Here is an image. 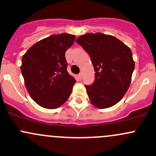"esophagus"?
Returning <instances> with one entry per match:
<instances>
[{"label":"esophagus","instance_id":"1","mask_svg":"<svg viewBox=\"0 0 156 156\" xmlns=\"http://www.w3.org/2000/svg\"><path fill=\"white\" fill-rule=\"evenodd\" d=\"M78 78H79V80L82 79V74H81V73L78 74Z\"/></svg>","mask_w":156,"mask_h":156}]
</instances>
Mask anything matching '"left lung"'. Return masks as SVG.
<instances>
[{"instance_id":"8db88e82","label":"left lung","mask_w":156,"mask_h":156,"mask_svg":"<svg viewBox=\"0 0 156 156\" xmlns=\"http://www.w3.org/2000/svg\"><path fill=\"white\" fill-rule=\"evenodd\" d=\"M90 55L95 80L85 85L92 104L108 108L119 102L131 83L134 69L132 51L123 42L101 33L87 34L76 39Z\"/></svg>"}]
</instances>
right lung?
<instances>
[{"label":"right lung","instance_id":"right-lung-1","mask_svg":"<svg viewBox=\"0 0 156 156\" xmlns=\"http://www.w3.org/2000/svg\"><path fill=\"white\" fill-rule=\"evenodd\" d=\"M68 34L51 35L27 51L21 72L31 98L48 109L60 107L70 96L75 78L67 72L65 52L75 42Z\"/></svg>","mask_w":156,"mask_h":156}]
</instances>
